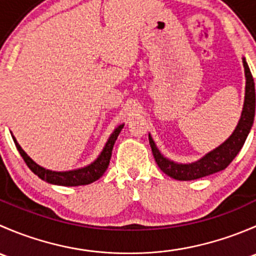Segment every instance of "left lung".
Segmentation results:
<instances>
[{
    "label": "left lung",
    "mask_w": 256,
    "mask_h": 256,
    "mask_svg": "<svg viewBox=\"0 0 256 256\" xmlns=\"http://www.w3.org/2000/svg\"><path fill=\"white\" fill-rule=\"evenodd\" d=\"M242 64H244L245 78H246L244 108H242V118H240L239 124L236 130H234L233 135L223 144L216 147L214 151L209 152L202 160L194 162V164H178L170 161V160L164 158L160 154L158 150H157L156 144H154L151 136L148 135L150 146H151L154 161H156L157 166L161 168V171L164 172L167 176L178 180H190L209 176V174H216V172L226 168L229 166V164L234 160V157L242 150V144H244L245 140L248 138V134H249L250 128H252V122H254L255 116L254 79H252V72H250L249 66L245 62V59H242Z\"/></svg>",
    "instance_id": "1"
}]
</instances>
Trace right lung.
Here are the masks:
<instances>
[{
    "label": "right lung",
    "instance_id": "right-lung-1",
    "mask_svg": "<svg viewBox=\"0 0 256 256\" xmlns=\"http://www.w3.org/2000/svg\"><path fill=\"white\" fill-rule=\"evenodd\" d=\"M124 125H120L115 131L112 132V135L110 136L109 141L105 144L104 150L100 154V156L92 162V164H89L88 167L80 170H74V171H68V172H54L49 171V170L43 168V167L38 166L34 161L30 158V156H27L24 151L22 150V147L18 144L16 138H14V144H16L18 152L22 156V158L24 160L26 164L30 167V171L34 174H37L40 180H47L48 183L52 184H59V186H82V184H89L92 183L94 180H99L102 174L106 171L108 166H109L110 158H112V152L114 144H115L116 138H118V134L122 130Z\"/></svg>",
    "mask_w": 256,
    "mask_h": 256
}]
</instances>
